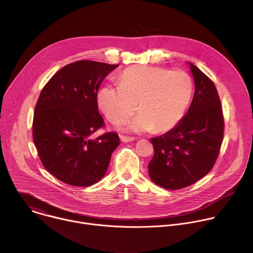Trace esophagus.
Wrapping results in <instances>:
<instances>
[{"mask_svg":"<svg viewBox=\"0 0 253 253\" xmlns=\"http://www.w3.org/2000/svg\"><path fill=\"white\" fill-rule=\"evenodd\" d=\"M120 139H121L122 142H130V141H133L135 138H134V137H131V136L121 135V136H120Z\"/></svg>","mask_w":253,"mask_h":253,"instance_id":"esophagus-1","label":"esophagus"}]
</instances>
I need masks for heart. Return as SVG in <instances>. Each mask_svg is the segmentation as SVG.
I'll return each instance as SVG.
<instances>
[{
	"instance_id": "obj_1",
	"label": "heart",
	"mask_w": 253,
	"mask_h": 253,
	"mask_svg": "<svg viewBox=\"0 0 253 253\" xmlns=\"http://www.w3.org/2000/svg\"><path fill=\"white\" fill-rule=\"evenodd\" d=\"M193 80L184 71L152 66H133L119 77V85H105L97 93V104L107 119L124 123L125 130L165 133L185 115L193 94Z\"/></svg>"
}]
</instances>
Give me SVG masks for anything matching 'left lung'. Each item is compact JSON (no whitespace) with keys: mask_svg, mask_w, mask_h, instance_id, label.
Instances as JSON below:
<instances>
[{"mask_svg":"<svg viewBox=\"0 0 253 253\" xmlns=\"http://www.w3.org/2000/svg\"><path fill=\"white\" fill-rule=\"evenodd\" d=\"M195 82L186 115L167 133L152 138L154 155L148 164L152 181L169 190L190 186L213 168L224 134L218 92L212 80L190 63Z\"/></svg>","mask_w":253,"mask_h":253,"instance_id":"8db88e82","label":"left lung"}]
</instances>
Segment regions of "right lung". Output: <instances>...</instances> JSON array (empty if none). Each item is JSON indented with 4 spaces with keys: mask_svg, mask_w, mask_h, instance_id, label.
Listing matches in <instances>:
<instances>
[{
    "mask_svg": "<svg viewBox=\"0 0 253 253\" xmlns=\"http://www.w3.org/2000/svg\"><path fill=\"white\" fill-rule=\"evenodd\" d=\"M119 65L80 60L60 69L42 89L35 107L33 139L44 167L60 181L87 187L105 175L120 139L107 132L99 114L97 93Z\"/></svg>",
    "mask_w": 253,
    "mask_h": 253,
    "instance_id": "add662e5",
    "label": "right lung"
}]
</instances>
